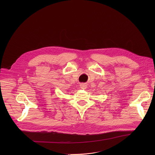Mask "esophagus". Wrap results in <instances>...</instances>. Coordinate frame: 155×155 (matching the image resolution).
I'll return each mask as SVG.
<instances>
[{
	"mask_svg": "<svg viewBox=\"0 0 155 155\" xmlns=\"http://www.w3.org/2000/svg\"><path fill=\"white\" fill-rule=\"evenodd\" d=\"M80 87L82 89H86L87 88V85H85V84H82L80 85Z\"/></svg>",
	"mask_w": 155,
	"mask_h": 155,
	"instance_id": "1",
	"label": "esophagus"
}]
</instances>
